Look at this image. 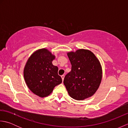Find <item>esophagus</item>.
<instances>
[{"instance_id":"obj_1","label":"esophagus","mask_w":128,"mask_h":128,"mask_svg":"<svg viewBox=\"0 0 128 128\" xmlns=\"http://www.w3.org/2000/svg\"><path fill=\"white\" fill-rule=\"evenodd\" d=\"M64 76H64V75H62V76H61V77H62V81H63V80H64Z\"/></svg>"}]
</instances>
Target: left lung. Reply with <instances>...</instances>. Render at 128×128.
<instances>
[{
    "instance_id": "left-lung-1",
    "label": "left lung",
    "mask_w": 128,
    "mask_h": 128,
    "mask_svg": "<svg viewBox=\"0 0 128 128\" xmlns=\"http://www.w3.org/2000/svg\"><path fill=\"white\" fill-rule=\"evenodd\" d=\"M67 56L72 64V70L64 80L69 96L81 100L96 93L102 78V68L100 60L91 50L78 49L69 52Z\"/></svg>"
}]
</instances>
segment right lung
Listing matches in <instances>:
<instances>
[{
    "label": "right lung",
    "mask_w": 128,
    "mask_h": 128,
    "mask_svg": "<svg viewBox=\"0 0 128 128\" xmlns=\"http://www.w3.org/2000/svg\"><path fill=\"white\" fill-rule=\"evenodd\" d=\"M56 56L47 48L39 49L32 53L24 69V77L28 88L40 97L49 96L54 88L62 82L58 68L52 62Z\"/></svg>",
    "instance_id": "right-lung-1"
}]
</instances>
